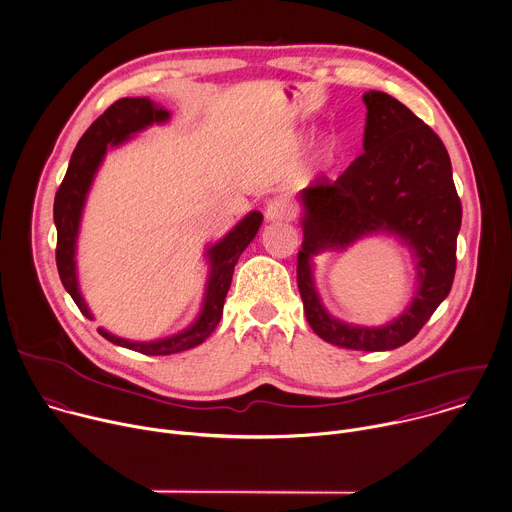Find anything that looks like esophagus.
I'll return each mask as SVG.
<instances>
[{
  "instance_id": "34e87169",
  "label": "esophagus",
  "mask_w": 512,
  "mask_h": 512,
  "mask_svg": "<svg viewBox=\"0 0 512 512\" xmlns=\"http://www.w3.org/2000/svg\"><path fill=\"white\" fill-rule=\"evenodd\" d=\"M264 214H266V220H268V222H282V220H290V218H292L294 208H292V204H290L286 198L278 196V198H272V200L266 204Z\"/></svg>"
}]
</instances>
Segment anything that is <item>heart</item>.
Instances as JSON below:
<instances>
[{"instance_id":"heart-1","label":"heart","mask_w":512,"mask_h":512,"mask_svg":"<svg viewBox=\"0 0 512 512\" xmlns=\"http://www.w3.org/2000/svg\"><path fill=\"white\" fill-rule=\"evenodd\" d=\"M336 152H338V142H336L334 138H328L326 144H324V148H322V154H324L326 158H334Z\"/></svg>"}]
</instances>
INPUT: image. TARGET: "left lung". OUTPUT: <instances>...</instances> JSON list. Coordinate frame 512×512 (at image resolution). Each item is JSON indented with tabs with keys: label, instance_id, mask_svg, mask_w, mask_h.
<instances>
[{
	"label": "left lung",
	"instance_id": "1",
	"mask_svg": "<svg viewBox=\"0 0 512 512\" xmlns=\"http://www.w3.org/2000/svg\"><path fill=\"white\" fill-rule=\"evenodd\" d=\"M362 100L368 110L364 152L334 182L322 176L300 192L304 240L296 278L306 320L322 340L378 352L412 340L448 296L462 206L442 140L392 96L370 90ZM380 231L400 237L415 256L419 284L413 302L384 327L346 325L321 306L311 258Z\"/></svg>",
	"mask_w": 512,
	"mask_h": 512
}]
</instances>
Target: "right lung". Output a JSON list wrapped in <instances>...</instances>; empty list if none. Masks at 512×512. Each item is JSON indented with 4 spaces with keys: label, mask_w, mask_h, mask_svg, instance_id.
<instances>
[{
    "label": "right lung",
    "mask_w": 512,
    "mask_h": 512,
    "mask_svg": "<svg viewBox=\"0 0 512 512\" xmlns=\"http://www.w3.org/2000/svg\"><path fill=\"white\" fill-rule=\"evenodd\" d=\"M168 118H170V112L160 108V104H154L150 98H122L114 102L80 138L72 154L64 182L56 192L54 222L58 230V248H56L58 272L64 288L70 292L80 312L90 320L94 316L78 284L76 242H78L84 204L92 188L94 176L100 164L104 162L108 148L124 144L134 134L142 132L152 124H164L168 122ZM260 224H262V214L254 210L246 218H242L220 242H216L206 250L208 262H210V274L206 282L204 304L194 324H190L186 330L172 334L168 338L152 340V342L126 340L104 328H98V332L112 344H118L148 356L176 354L202 344L216 330L222 318L224 300L230 290L234 266L240 254L246 250V246L254 240Z\"/></svg>",
    "instance_id": "obj_1"
}]
</instances>
